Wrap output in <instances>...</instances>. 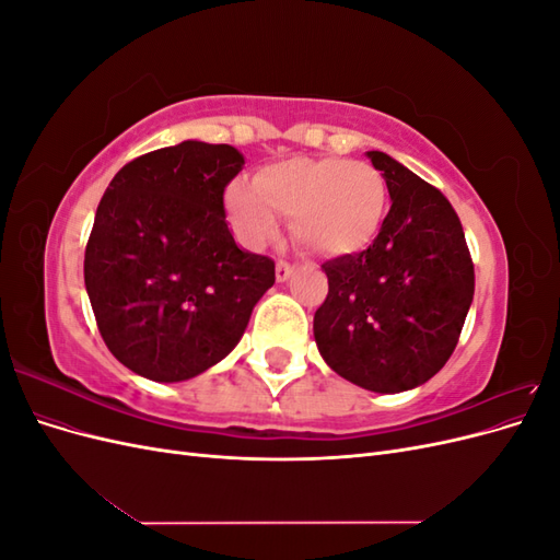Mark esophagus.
<instances>
[{
  "instance_id": "34e87169",
  "label": "esophagus",
  "mask_w": 560,
  "mask_h": 560,
  "mask_svg": "<svg viewBox=\"0 0 560 560\" xmlns=\"http://www.w3.org/2000/svg\"><path fill=\"white\" fill-rule=\"evenodd\" d=\"M292 273H294V266L292 264H287V261H278L276 264V278H278V282L290 280Z\"/></svg>"
}]
</instances>
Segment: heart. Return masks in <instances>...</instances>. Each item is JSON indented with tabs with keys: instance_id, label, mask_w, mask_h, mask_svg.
<instances>
[{
	"instance_id": "1",
	"label": "heart",
	"mask_w": 560,
	"mask_h": 560,
	"mask_svg": "<svg viewBox=\"0 0 560 560\" xmlns=\"http://www.w3.org/2000/svg\"><path fill=\"white\" fill-rule=\"evenodd\" d=\"M387 206L383 175L366 161L284 159L252 182L226 189V212L241 238L261 247L280 233V215L292 217L294 238L327 257L366 249L381 231Z\"/></svg>"
}]
</instances>
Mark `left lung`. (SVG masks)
<instances>
[{
  "instance_id": "8db88e82",
  "label": "left lung",
  "mask_w": 560,
  "mask_h": 560,
  "mask_svg": "<svg viewBox=\"0 0 560 560\" xmlns=\"http://www.w3.org/2000/svg\"><path fill=\"white\" fill-rule=\"evenodd\" d=\"M366 156L393 206L364 252L322 264L329 294L313 334L338 376L395 395L448 362L474 299V264L446 196L383 151Z\"/></svg>"
}]
</instances>
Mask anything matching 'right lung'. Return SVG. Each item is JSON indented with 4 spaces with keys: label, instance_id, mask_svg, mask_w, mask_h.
Listing matches in <instances>:
<instances>
[{
    "label": "right lung",
    "instance_id": "add662e5",
    "mask_svg": "<svg viewBox=\"0 0 560 560\" xmlns=\"http://www.w3.org/2000/svg\"><path fill=\"white\" fill-rule=\"evenodd\" d=\"M243 165L231 144L184 140L126 163L100 200L83 280L109 352L138 376L179 383L222 362L276 282L273 259L226 224Z\"/></svg>",
    "mask_w": 560,
    "mask_h": 560
}]
</instances>
